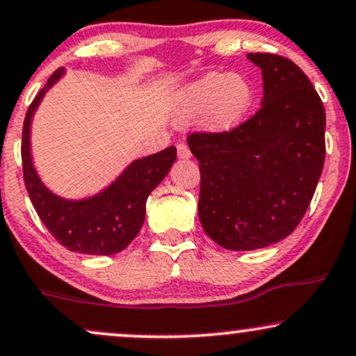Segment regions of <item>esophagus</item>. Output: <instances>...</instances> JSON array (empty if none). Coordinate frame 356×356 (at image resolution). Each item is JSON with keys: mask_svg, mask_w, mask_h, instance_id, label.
I'll list each match as a JSON object with an SVG mask.
<instances>
[{"mask_svg": "<svg viewBox=\"0 0 356 356\" xmlns=\"http://www.w3.org/2000/svg\"><path fill=\"white\" fill-rule=\"evenodd\" d=\"M177 156H179V159H189L192 154H191V149L187 147V144H184V143L177 144Z\"/></svg>", "mask_w": 356, "mask_h": 356, "instance_id": "1", "label": "esophagus"}]
</instances>
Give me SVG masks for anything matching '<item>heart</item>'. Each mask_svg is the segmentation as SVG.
Here are the masks:
<instances>
[{
	"mask_svg": "<svg viewBox=\"0 0 356 356\" xmlns=\"http://www.w3.org/2000/svg\"><path fill=\"white\" fill-rule=\"evenodd\" d=\"M254 86L238 72H207L184 89L179 99L182 121L205 114L213 131L232 129L254 104Z\"/></svg>",
	"mask_w": 356,
	"mask_h": 356,
	"instance_id": "1",
	"label": "heart"
}]
</instances>
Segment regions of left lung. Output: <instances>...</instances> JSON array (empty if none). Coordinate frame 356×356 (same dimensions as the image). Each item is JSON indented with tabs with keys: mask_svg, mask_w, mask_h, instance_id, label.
Wrapping results in <instances>:
<instances>
[{
	"mask_svg": "<svg viewBox=\"0 0 356 356\" xmlns=\"http://www.w3.org/2000/svg\"><path fill=\"white\" fill-rule=\"evenodd\" d=\"M262 70V108L227 132H192L199 161V219L229 250L280 242L305 216L325 162V108L293 61L247 54Z\"/></svg>",
	"mask_w": 356,
	"mask_h": 356,
	"instance_id": "1",
	"label": "left lung"
}]
</instances>
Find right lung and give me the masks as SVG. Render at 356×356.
Here are the masks:
<instances>
[{"label": "right lung", "mask_w": 356, "mask_h": 356, "mask_svg": "<svg viewBox=\"0 0 356 356\" xmlns=\"http://www.w3.org/2000/svg\"><path fill=\"white\" fill-rule=\"evenodd\" d=\"M63 74V67L53 72L24 118L21 143L24 186L42 224L67 250L88 255L118 254L139 234L145 219V200L170 170L177 149L170 145L164 151L134 161L109 187L88 199L67 200L53 194L41 182L33 165L29 127L46 91Z\"/></svg>", "instance_id": "1"}]
</instances>
